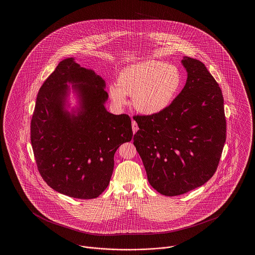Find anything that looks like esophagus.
Returning <instances> with one entry per match:
<instances>
[{"label":"esophagus","instance_id":"obj_1","mask_svg":"<svg viewBox=\"0 0 255 255\" xmlns=\"http://www.w3.org/2000/svg\"><path fill=\"white\" fill-rule=\"evenodd\" d=\"M132 129H133V133H135V132L138 130V126H137V124H136V122H132Z\"/></svg>","mask_w":255,"mask_h":255}]
</instances>
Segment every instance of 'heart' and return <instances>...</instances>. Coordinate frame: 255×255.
I'll list each match as a JSON object with an SVG mask.
<instances>
[{"label":"heart","instance_id":"obj_1","mask_svg":"<svg viewBox=\"0 0 255 255\" xmlns=\"http://www.w3.org/2000/svg\"><path fill=\"white\" fill-rule=\"evenodd\" d=\"M182 85V73L176 66L160 61H139L122 69L118 84L109 86V96L118 107L124 106L127 96H132L134 109L155 116L169 107Z\"/></svg>","mask_w":255,"mask_h":255}]
</instances>
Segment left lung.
Instances as JSON below:
<instances>
[{"label": "left lung", "mask_w": 255, "mask_h": 255, "mask_svg": "<svg viewBox=\"0 0 255 255\" xmlns=\"http://www.w3.org/2000/svg\"><path fill=\"white\" fill-rule=\"evenodd\" d=\"M187 78L166 110L137 116L133 145L149 183L158 193L178 196L205 184L215 173L226 142L222 91L201 61L184 56Z\"/></svg>", "instance_id": "8db88e82"}]
</instances>
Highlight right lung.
Returning <instances> with one entry per match:
<instances>
[{
    "instance_id": "right-lung-1",
    "label": "right lung",
    "mask_w": 255,
    "mask_h": 255,
    "mask_svg": "<svg viewBox=\"0 0 255 255\" xmlns=\"http://www.w3.org/2000/svg\"><path fill=\"white\" fill-rule=\"evenodd\" d=\"M105 87L100 75L69 57L39 90L31 145L42 178L61 194L98 197L109 184L116 151L133 137L129 116L113 115L105 108ZM71 92L78 99L72 109Z\"/></svg>"
}]
</instances>
